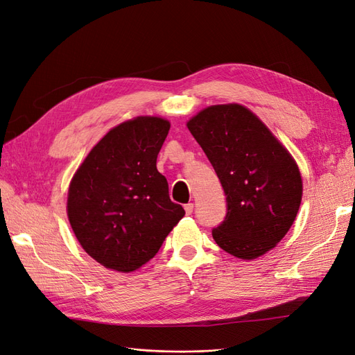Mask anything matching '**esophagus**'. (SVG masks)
I'll list each match as a JSON object with an SVG mask.
<instances>
[{"label": "esophagus", "instance_id": "1", "mask_svg": "<svg viewBox=\"0 0 355 355\" xmlns=\"http://www.w3.org/2000/svg\"><path fill=\"white\" fill-rule=\"evenodd\" d=\"M192 210H194V204H192V202L185 204V211H187V214H191Z\"/></svg>", "mask_w": 355, "mask_h": 355}]
</instances>
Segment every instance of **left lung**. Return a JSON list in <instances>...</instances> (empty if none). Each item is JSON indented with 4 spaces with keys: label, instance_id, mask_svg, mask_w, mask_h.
Here are the masks:
<instances>
[{
    "label": "left lung",
    "instance_id": "obj_1",
    "mask_svg": "<svg viewBox=\"0 0 355 355\" xmlns=\"http://www.w3.org/2000/svg\"><path fill=\"white\" fill-rule=\"evenodd\" d=\"M227 196V214L211 235L241 259H254L287 234L302 200V179L287 149L252 111L214 105L188 121Z\"/></svg>",
    "mask_w": 355,
    "mask_h": 355
}]
</instances>
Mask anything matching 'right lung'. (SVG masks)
<instances>
[{
	"label": "right lung",
	"instance_id": "right-lung-1",
	"mask_svg": "<svg viewBox=\"0 0 355 355\" xmlns=\"http://www.w3.org/2000/svg\"><path fill=\"white\" fill-rule=\"evenodd\" d=\"M170 130L158 116H137L106 133L72 178L68 218L94 261L115 271L141 268L159 250L185 210L168 197L157 157Z\"/></svg>",
	"mask_w": 355,
	"mask_h": 355
}]
</instances>
